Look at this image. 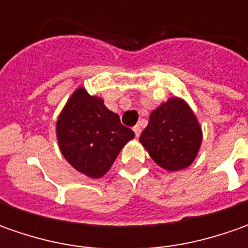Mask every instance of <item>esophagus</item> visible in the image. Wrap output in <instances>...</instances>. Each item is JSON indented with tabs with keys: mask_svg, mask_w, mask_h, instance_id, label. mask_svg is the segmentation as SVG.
Instances as JSON below:
<instances>
[{
	"mask_svg": "<svg viewBox=\"0 0 248 248\" xmlns=\"http://www.w3.org/2000/svg\"><path fill=\"white\" fill-rule=\"evenodd\" d=\"M134 132H135V135H137V137H139V135H140V132H142V129H140L139 125H135V127H134Z\"/></svg>",
	"mask_w": 248,
	"mask_h": 248,
	"instance_id": "esophagus-1",
	"label": "esophagus"
}]
</instances>
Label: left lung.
Returning <instances> with one entry per match:
<instances>
[{
	"label": "left lung",
	"mask_w": 248,
	"mask_h": 248,
	"mask_svg": "<svg viewBox=\"0 0 248 248\" xmlns=\"http://www.w3.org/2000/svg\"><path fill=\"white\" fill-rule=\"evenodd\" d=\"M139 140L158 166L178 171L190 166L197 156L202 128L185 102L171 98L150 113Z\"/></svg>",
	"instance_id": "1"
}]
</instances>
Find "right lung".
Listing matches in <instances>:
<instances>
[{"mask_svg":"<svg viewBox=\"0 0 248 248\" xmlns=\"http://www.w3.org/2000/svg\"><path fill=\"white\" fill-rule=\"evenodd\" d=\"M56 135L64 158L91 178L105 175L123 146L135 137L121 124L119 114L84 88L67 100L56 123Z\"/></svg>","mask_w":248,"mask_h":248,"instance_id":"obj_1","label":"right lung"}]
</instances>
